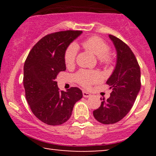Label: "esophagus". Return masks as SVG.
Returning a JSON list of instances; mask_svg holds the SVG:
<instances>
[{
  "label": "esophagus",
  "mask_w": 156,
  "mask_h": 156,
  "mask_svg": "<svg viewBox=\"0 0 156 156\" xmlns=\"http://www.w3.org/2000/svg\"><path fill=\"white\" fill-rule=\"evenodd\" d=\"M82 94H83V97H86V98H88V97H91V94L87 92V91H83Z\"/></svg>",
  "instance_id": "1"
}]
</instances>
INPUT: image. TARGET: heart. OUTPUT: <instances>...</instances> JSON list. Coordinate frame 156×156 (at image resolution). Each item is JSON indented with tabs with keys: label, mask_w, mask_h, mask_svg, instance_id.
<instances>
[{
	"label": "heart",
	"mask_w": 156,
	"mask_h": 156,
	"mask_svg": "<svg viewBox=\"0 0 156 156\" xmlns=\"http://www.w3.org/2000/svg\"><path fill=\"white\" fill-rule=\"evenodd\" d=\"M82 45L87 50L91 51L97 57L100 65L108 67L114 62V58L109 51V46L101 37L92 36L82 42ZM77 45L74 43L70 44L64 52V62L67 67H72L75 62L77 54ZM74 79L82 87L89 88L94 83L101 80V74L97 71H88L82 69L79 71Z\"/></svg>",
	"instance_id": "heart-1"
}]
</instances>
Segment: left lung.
<instances>
[{
	"label": "left lung",
	"mask_w": 156,
	"mask_h": 156,
	"mask_svg": "<svg viewBox=\"0 0 156 156\" xmlns=\"http://www.w3.org/2000/svg\"><path fill=\"white\" fill-rule=\"evenodd\" d=\"M117 51L115 69L106 84L112 89L110 97L102 100L99 108L93 112L97 121L112 124L121 121L133 106L140 89V69L131 48L119 38L109 35Z\"/></svg>",
	"instance_id": "obj_1"
}]
</instances>
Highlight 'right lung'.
Instances as JSON below:
<instances>
[{
  "mask_svg": "<svg viewBox=\"0 0 156 156\" xmlns=\"http://www.w3.org/2000/svg\"><path fill=\"white\" fill-rule=\"evenodd\" d=\"M82 33L65 30L48 34L30 51L24 64L23 86L32 112L46 124L61 125L70 118L74 104L82 98V91L71 87L60 91L55 81L65 71L64 52Z\"/></svg>",
  "mask_w": 156,
  "mask_h": 156,
  "instance_id": "obj_1",
  "label": "right lung"
}]
</instances>
